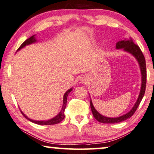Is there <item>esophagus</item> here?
<instances>
[{
    "mask_svg": "<svg viewBox=\"0 0 154 154\" xmlns=\"http://www.w3.org/2000/svg\"><path fill=\"white\" fill-rule=\"evenodd\" d=\"M82 82H83V83H84V80H83V81H82Z\"/></svg>",
    "mask_w": 154,
    "mask_h": 154,
    "instance_id": "34e87169",
    "label": "esophagus"
}]
</instances>
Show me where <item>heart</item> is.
<instances>
[{
	"instance_id": "heart-1",
	"label": "heart",
	"mask_w": 154,
	"mask_h": 154,
	"mask_svg": "<svg viewBox=\"0 0 154 154\" xmlns=\"http://www.w3.org/2000/svg\"><path fill=\"white\" fill-rule=\"evenodd\" d=\"M103 42V44H105V42Z\"/></svg>"
}]
</instances>
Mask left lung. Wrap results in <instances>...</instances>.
<instances>
[{
  "mask_svg": "<svg viewBox=\"0 0 154 154\" xmlns=\"http://www.w3.org/2000/svg\"><path fill=\"white\" fill-rule=\"evenodd\" d=\"M125 52L129 53L130 54L134 56V58L137 60L139 65L140 72H141V87H140V92L137 101L135 102V105L133 108L127 112L125 114L122 116H119V117H107L100 114L99 112L96 109L93 105L91 98L90 97V105L91 109L94 118L100 123H119L131 118L133 115L136 110H137L140 103H141L142 100L144 97L145 89H146V61H145V58L142 52L141 49L140 47L134 43L133 39L131 37L129 38H125L123 40H121L116 42V49H122Z\"/></svg>",
  "mask_w": 154,
  "mask_h": 154,
  "instance_id": "obj_1",
  "label": "left lung"
}]
</instances>
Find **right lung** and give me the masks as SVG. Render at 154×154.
I'll return each mask as SVG.
<instances>
[{
    "instance_id": "obj_1",
    "label": "right lung",
    "mask_w": 154,
    "mask_h": 154,
    "mask_svg": "<svg viewBox=\"0 0 154 154\" xmlns=\"http://www.w3.org/2000/svg\"><path fill=\"white\" fill-rule=\"evenodd\" d=\"M37 42H38V40L36 39V35H34L31 36V38L27 39V40H26L24 42H23L22 45H21V46L19 47V48L17 49V51L21 50V49H23V47H25L26 45L33 44V43H36ZM72 88H73L72 87L70 88V89H68L66 93H65L63 95V106H62L61 110H60V112L57 114V115L54 116V117H53L52 119H48V120H44V121L33 120V119H31L28 117V116L26 115V114L20 109L21 114H22L23 116H24L25 118H26L29 121H31V122H33V123H36V124H38V125H54V124H56V123H60V121H61L63 119H64V118H65L64 111H65V109H66V107L67 105V98H68V94L72 91Z\"/></svg>"
}]
</instances>
